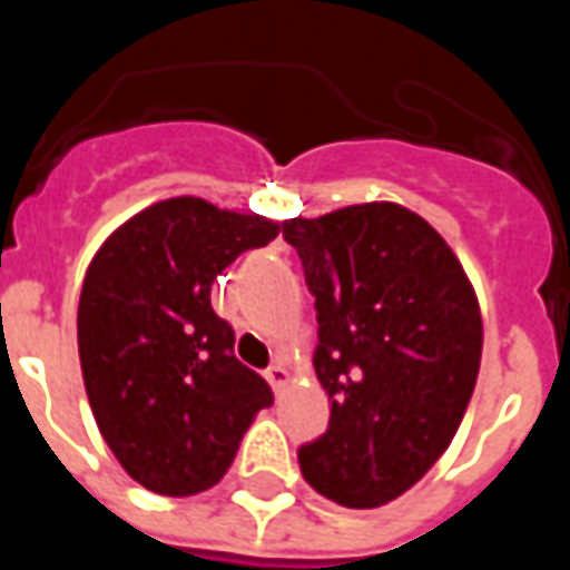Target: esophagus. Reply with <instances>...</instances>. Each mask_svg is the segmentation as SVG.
<instances>
[{
	"mask_svg": "<svg viewBox=\"0 0 570 570\" xmlns=\"http://www.w3.org/2000/svg\"><path fill=\"white\" fill-rule=\"evenodd\" d=\"M265 379H268V384L274 387V394H281L286 387V382H289V375H286V370L281 363H272V366L265 370Z\"/></svg>",
	"mask_w": 570,
	"mask_h": 570,
	"instance_id": "esophagus-1",
	"label": "esophagus"
}]
</instances>
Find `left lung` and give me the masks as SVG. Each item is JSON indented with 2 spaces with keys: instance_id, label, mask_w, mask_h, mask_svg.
<instances>
[{
  "instance_id": "obj_1",
  "label": "left lung",
  "mask_w": 570,
  "mask_h": 570,
  "mask_svg": "<svg viewBox=\"0 0 570 570\" xmlns=\"http://www.w3.org/2000/svg\"><path fill=\"white\" fill-rule=\"evenodd\" d=\"M317 308L314 370L330 428L298 449L323 498L372 510L440 461L482 360V314L440 232L391 200L286 219Z\"/></svg>"
}]
</instances>
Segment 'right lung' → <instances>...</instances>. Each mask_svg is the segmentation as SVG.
Segmentation results:
<instances>
[{
  "label": "right lung",
  "mask_w": 570,
  "mask_h": 570,
  "mask_svg": "<svg viewBox=\"0 0 570 570\" xmlns=\"http://www.w3.org/2000/svg\"><path fill=\"white\" fill-rule=\"evenodd\" d=\"M281 225L204 198L151 204L106 237L79 298V360L97 428L142 489H213L272 406L268 382L235 357L210 286Z\"/></svg>",
  "instance_id": "1"
}]
</instances>
